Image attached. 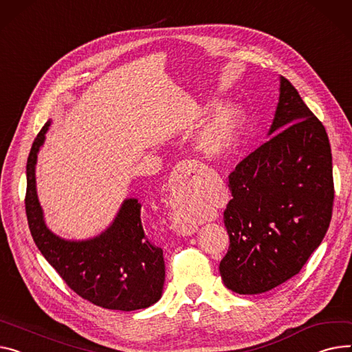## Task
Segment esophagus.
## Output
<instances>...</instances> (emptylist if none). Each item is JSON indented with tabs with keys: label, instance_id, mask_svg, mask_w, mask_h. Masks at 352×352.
Segmentation results:
<instances>
[{
	"label": "esophagus",
	"instance_id": "34e87169",
	"mask_svg": "<svg viewBox=\"0 0 352 352\" xmlns=\"http://www.w3.org/2000/svg\"><path fill=\"white\" fill-rule=\"evenodd\" d=\"M198 164L194 161H181L178 166L175 167L173 173V178L170 181V192L173 195L178 192H190L192 185L197 179L198 175ZM173 202V198H170V204ZM174 229L178 233V235L182 236H191L197 232V225L190 223V222H184V221H175L174 222Z\"/></svg>",
	"mask_w": 352,
	"mask_h": 352
}]
</instances>
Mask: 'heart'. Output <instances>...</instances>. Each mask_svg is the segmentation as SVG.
<instances>
[{
	"label": "heart",
	"instance_id": "1",
	"mask_svg": "<svg viewBox=\"0 0 352 352\" xmlns=\"http://www.w3.org/2000/svg\"><path fill=\"white\" fill-rule=\"evenodd\" d=\"M218 103L209 102L199 107L194 117H201L215 109ZM242 127V114L235 106H226L219 113H217L197 134L195 144L197 148L206 157H223L235 147ZM188 129H192L190 123Z\"/></svg>",
	"mask_w": 352,
	"mask_h": 352
}]
</instances>
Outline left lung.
<instances>
[{
    "instance_id": "obj_1",
    "label": "left lung",
    "mask_w": 352,
    "mask_h": 352,
    "mask_svg": "<svg viewBox=\"0 0 352 352\" xmlns=\"http://www.w3.org/2000/svg\"><path fill=\"white\" fill-rule=\"evenodd\" d=\"M266 143L229 175L223 285L261 294L296 276L322 242L334 201L333 157L324 126L280 76Z\"/></svg>"
}]
</instances>
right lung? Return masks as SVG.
Returning <instances> with one entry per match:
<instances>
[{
  "mask_svg": "<svg viewBox=\"0 0 352 352\" xmlns=\"http://www.w3.org/2000/svg\"><path fill=\"white\" fill-rule=\"evenodd\" d=\"M51 127L46 122L27 161L25 209L31 235L48 263L85 300L109 310L133 311L153 306L162 296L166 265L142 222V202L126 198L113 222L98 236L75 241L54 233L38 199L35 167Z\"/></svg>",
  "mask_w": 352,
  "mask_h": 352,
  "instance_id": "1",
  "label": "right lung"
}]
</instances>
